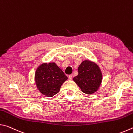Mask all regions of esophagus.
Instances as JSON below:
<instances>
[{"label":"esophagus","instance_id":"esophagus-1","mask_svg":"<svg viewBox=\"0 0 133 133\" xmlns=\"http://www.w3.org/2000/svg\"><path fill=\"white\" fill-rule=\"evenodd\" d=\"M73 75H69V80H71L72 79V78H73Z\"/></svg>","mask_w":133,"mask_h":133}]
</instances>
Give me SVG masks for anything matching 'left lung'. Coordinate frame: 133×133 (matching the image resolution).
I'll return each instance as SVG.
<instances>
[{"mask_svg": "<svg viewBox=\"0 0 133 133\" xmlns=\"http://www.w3.org/2000/svg\"><path fill=\"white\" fill-rule=\"evenodd\" d=\"M78 74L73 80L83 93L92 94L100 88L103 80L102 72L95 62L85 60L78 67Z\"/></svg>", "mask_w": 133, "mask_h": 133, "instance_id": "8db88e82", "label": "left lung"}]
</instances>
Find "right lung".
Listing matches in <instances>:
<instances>
[{"label":"right lung","mask_w":133,"mask_h":133,"mask_svg":"<svg viewBox=\"0 0 133 133\" xmlns=\"http://www.w3.org/2000/svg\"><path fill=\"white\" fill-rule=\"evenodd\" d=\"M67 80V76L55 62L43 63L36 70L35 81L37 89L48 97L58 93Z\"/></svg>","instance_id":"1"}]
</instances>
